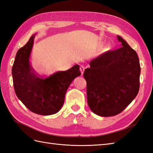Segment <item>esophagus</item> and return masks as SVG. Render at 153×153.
Returning a JSON list of instances; mask_svg holds the SVG:
<instances>
[{
	"mask_svg": "<svg viewBox=\"0 0 153 153\" xmlns=\"http://www.w3.org/2000/svg\"><path fill=\"white\" fill-rule=\"evenodd\" d=\"M79 70L81 71V73H82V75H83V72H84V70H85V67H84L83 66H81Z\"/></svg>",
	"mask_w": 153,
	"mask_h": 153,
	"instance_id": "1",
	"label": "esophagus"
}]
</instances>
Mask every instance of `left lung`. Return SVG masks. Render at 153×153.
Masks as SVG:
<instances>
[{
    "label": "left lung",
    "mask_w": 153,
    "mask_h": 153,
    "mask_svg": "<svg viewBox=\"0 0 153 153\" xmlns=\"http://www.w3.org/2000/svg\"><path fill=\"white\" fill-rule=\"evenodd\" d=\"M122 47L108 51L90 62L83 77L87 102L97 115L112 116L122 112L139 89L141 67L136 52L120 36Z\"/></svg>",
    "instance_id": "obj_1"
}]
</instances>
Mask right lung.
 Here are the masks:
<instances>
[{
    "instance_id": "add662e5",
    "label": "right lung",
    "mask_w": 153,
    "mask_h": 153,
    "mask_svg": "<svg viewBox=\"0 0 153 153\" xmlns=\"http://www.w3.org/2000/svg\"><path fill=\"white\" fill-rule=\"evenodd\" d=\"M35 35L16 53L12 74L15 93L27 108L40 115H52L62 106L65 94L71 82L79 76V65L43 78L34 73L30 57Z\"/></svg>"
}]
</instances>
